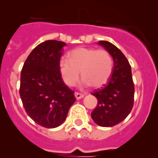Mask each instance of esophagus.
<instances>
[{
  "instance_id": "obj_1",
  "label": "esophagus",
  "mask_w": 158,
  "mask_h": 158,
  "mask_svg": "<svg viewBox=\"0 0 158 158\" xmlns=\"http://www.w3.org/2000/svg\"><path fill=\"white\" fill-rule=\"evenodd\" d=\"M74 96H75V98L77 100H79L81 99V98H83L84 97V95L83 94H80V93H78V92H75L74 93Z\"/></svg>"
}]
</instances>
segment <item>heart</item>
<instances>
[{
  "instance_id": "heart-1",
  "label": "heart",
  "mask_w": 158,
  "mask_h": 158,
  "mask_svg": "<svg viewBox=\"0 0 158 158\" xmlns=\"http://www.w3.org/2000/svg\"><path fill=\"white\" fill-rule=\"evenodd\" d=\"M113 61L106 50L79 47L69 53V60L59 61V72L66 85L72 87L80 75L81 85L100 88L106 84L113 71Z\"/></svg>"
}]
</instances>
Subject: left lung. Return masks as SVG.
I'll return each instance as SVG.
<instances>
[{"mask_svg":"<svg viewBox=\"0 0 158 158\" xmlns=\"http://www.w3.org/2000/svg\"><path fill=\"white\" fill-rule=\"evenodd\" d=\"M98 45L111 54L113 68L107 85L93 92L98 103L91 113V118L99 126L113 127L126 118L134 105L135 86L131 67L125 56L113 44L101 40Z\"/></svg>","mask_w":158,"mask_h":158,"instance_id":"obj_1","label":"left lung"}]
</instances>
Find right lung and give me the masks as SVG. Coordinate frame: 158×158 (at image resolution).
I'll return each instance as SVG.
<instances>
[{
  "instance_id": "obj_1",
  "label": "right lung",
  "mask_w": 158,
  "mask_h": 158,
  "mask_svg": "<svg viewBox=\"0 0 158 158\" xmlns=\"http://www.w3.org/2000/svg\"><path fill=\"white\" fill-rule=\"evenodd\" d=\"M65 45L53 40L40 43L27 57L21 72L19 93L23 107L36 123L47 129L65 121L76 100L59 72Z\"/></svg>"
}]
</instances>
